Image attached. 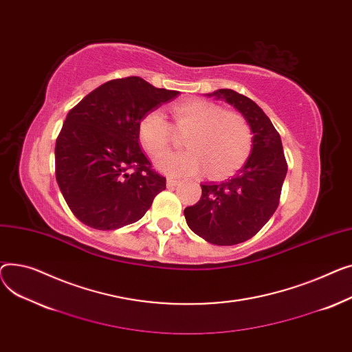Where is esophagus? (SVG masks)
<instances>
[{"label": "esophagus", "instance_id": "34e87169", "mask_svg": "<svg viewBox=\"0 0 352 352\" xmlns=\"http://www.w3.org/2000/svg\"><path fill=\"white\" fill-rule=\"evenodd\" d=\"M180 182L179 180H176V179H172V177H169L168 180H166V184H168V188H175V186H177Z\"/></svg>", "mask_w": 352, "mask_h": 352}]
</instances>
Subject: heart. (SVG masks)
I'll list each match as a JSON object with an SVG mask.
<instances>
[{"mask_svg": "<svg viewBox=\"0 0 352 352\" xmlns=\"http://www.w3.org/2000/svg\"><path fill=\"white\" fill-rule=\"evenodd\" d=\"M173 126L187 131L188 151L164 156L157 166L172 176H190L208 170L220 177L237 170L249 157L253 132L249 120L234 109H223L208 99L184 100L172 108ZM138 136L143 149L153 157L166 153L175 139L173 128L160 111L144 113L138 123Z\"/></svg>", "mask_w": 352, "mask_h": 352, "instance_id": "heart-1", "label": "heart"}]
</instances>
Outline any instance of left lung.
I'll use <instances>...</instances> for the list:
<instances>
[{"label": "left lung", "mask_w": 352, "mask_h": 352, "mask_svg": "<svg viewBox=\"0 0 352 352\" xmlns=\"http://www.w3.org/2000/svg\"><path fill=\"white\" fill-rule=\"evenodd\" d=\"M210 96L226 99L249 120L253 148L234 176L201 184L200 200L184 209V217L206 241L233 245L256 236L277 210L287 160L280 133L257 103L232 89H219Z\"/></svg>", "instance_id": "obj_1"}]
</instances>
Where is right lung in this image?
<instances>
[{
	"label": "right lung",
	"mask_w": 352,
	"mask_h": 352,
	"mask_svg": "<svg viewBox=\"0 0 352 352\" xmlns=\"http://www.w3.org/2000/svg\"><path fill=\"white\" fill-rule=\"evenodd\" d=\"M177 91L139 76L108 80L67 115L55 143V177L71 212L98 230L135 223L166 189L139 146L140 118Z\"/></svg>",
	"instance_id": "add662e5"
}]
</instances>
